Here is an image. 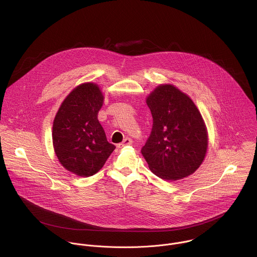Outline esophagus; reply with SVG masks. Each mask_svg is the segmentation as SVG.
Masks as SVG:
<instances>
[{
	"label": "esophagus",
	"mask_w": 257,
	"mask_h": 257,
	"mask_svg": "<svg viewBox=\"0 0 257 257\" xmlns=\"http://www.w3.org/2000/svg\"><path fill=\"white\" fill-rule=\"evenodd\" d=\"M132 144H133L132 139H130V138H125V139L123 140V142H122V143H120V144H118V145H117V147H118V148H122V147H126V146H131Z\"/></svg>",
	"instance_id": "esophagus-1"
}]
</instances>
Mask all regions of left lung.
Masks as SVG:
<instances>
[{
	"mask_svg": "<svg viewBox=\"0 0 257 257\" xmlns=\"http://www.w3.org/2000/svg\"><path fill=\"white\" fill-rule=\"evenodd\" d=\"M153 124L142 154L149 169L167 181L193 174L208 149V132L191 98L171 84H161L147 98Z\"/></svg>",
	"mask_w": 257,
	"mask_h": 257,
	"instance_id": "obj_1",
	"label": "left lung"
}]
</instances>
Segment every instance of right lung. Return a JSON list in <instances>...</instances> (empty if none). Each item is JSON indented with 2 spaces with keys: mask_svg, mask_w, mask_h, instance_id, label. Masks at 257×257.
<instances>
[{
  "mask_svg": "<svg viewBox=\"0 0 257 257\" xmlns=\"http://www.w3.org/2000/svg\"><path fill=\"white\" fill-rule=\"evenodd\" d=\"M103 102L97 84L83 83L64 99L53 120L55 154L65 169L81 177L96 174L115 148L98 120Z\"/></svg>",
  "mask_w": 257,
  "mask_h": 257,
  "instance_id": "right-lung-1",
  "label": "right lung"
}]
</instances>
